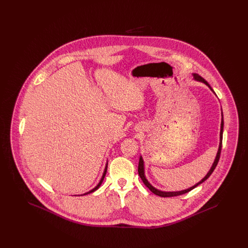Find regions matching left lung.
<instances>
[{
    "label": "left lung",
    "instance_id": "1",
    "mask_svg": "<svg viewBox=\"0 0 248 248\" xmlns=\"http://www.w3.org/2000/svg\"><path fill=\"white\" fill-rule=\"evenodd\" d=\"M193 76H194V79L195 80H197V81H200V82H202V83H205L206 85H208V87L211 89L213 91L212 88H211V86L209 85V83H207L202 77H201L200 75H198V74H193ZM222 117H223V115H222ZM223 125H224V122H223V118H222V121H221V129H220V143H219V148H218V152H217V157H216V160H215V162H214V164H213L212 167H211V169H210V171L207 173V175L205 176V177H203L202 180H201L200 182H198L197 184H195L193 187H191V188H189V189H185V190H181V191H175V192H165V191H161V190H158V189H155L154 188L149 182H148V180L146 179V177L144 176V166H143V160H142L141 157H140V163H139V168H138V171H139V175H140V177L142 179V181L144 182V184L150 189V190L152 191V192H154V194H156V195H158V196H161V197H174V196H178V195H182V194H185V193H187V192H189L190 191L191 189H194V188H196L198 185H200L201 183H202L203 181H205L208 177L211 176V174L213 173V171L215 170V168H216V166L217 165V163H218V161H219V158H220V154H221V148H222V137H223Z\"/></svg>",
    "mask_w": 248,
    "mask_h": 248
}]
</instances>
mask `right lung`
<instances>
[{
    "mask_svg": "<svg viewBox=\"0 0 248 248\" xmlns=\"http://www.w3.org/2000/svg\"><path fill=\"white\" fill-rule=\"evenodd\" d=\"M106 173H107V166L106 168H105V171H104V173H103V176H102V177H101V179H100V181H99V183L97 184V186L95 187V188H94L93 189H91L90 191H88V192H86V193H84V194H89V193H91V192H93V191H94V190H96V189H98L99 188V186L101 185V183H102V181H103V179H104V177H105V176H106ZM83 194V195H84Z\"/></svg>",
    "mask_w": 248,
    "mask_h": 248,
    "instance_id": "right-lung-1",
    "label": "right lung"
}]
</instances>
